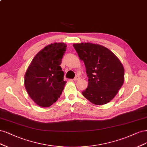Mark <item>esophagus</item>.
Returning a JSON list of instances; mask_svg holds the SVG:
<instances>
[{
	"mask_svg": "<svg viewBox=\"0 0 147 147\" xmlns=\"http://www.w3.org/2000/svg\"><path fill=\"white\" fill-rule=\"evenodd\" d=\"M80 79V76H76V77L73 79V80H74V81H77V80H79Z\"/></svg>",
	"mask_w": 147,
	"mask_h": 147,
	"instance_id": "34e87169",
	"label": "esophagus"
}]
</instances>
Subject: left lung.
<instances>
[{
  "label": "left lung",
  "mask_w": 147,
  "mask_h": 147,
  "mask_svg": "<svg viewBox=\"0 0 147 147\" xmlns=\"http://www.w3.org/2000/svg\"><path fill=\"white\" fill-rule=\"evenodd\" d=\"M73 46L84 62L88 78L83 96L96 105L109 102L123 84V66L112 52L101 45L81 42Z\"/></svg>",
  "instance_id": "obj_1"
}]
</instances>
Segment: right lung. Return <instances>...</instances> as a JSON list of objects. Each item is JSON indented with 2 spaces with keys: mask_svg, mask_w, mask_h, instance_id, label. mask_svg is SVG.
Returning a JSON list of instances; mask_svg holds the SVG:
<instances>
[{
  "mask_svg": "<svg viewBox=\"0 0 147 147\" xmlns=\"http://www.w3.org/2000/svg\"><path fill=\"white\" fill-rule=\"evenodd\" d=\"M64 42L46 46L33 59L25 75V87L31 99L41 107H49L60 98L65 86L60 65L67 49Z\"/></svg>",
  "mask_w": 147,
  "mask_h": 147,
  "instance_id": "obj_1",
  "label": "right lung"
}]
</instances>
